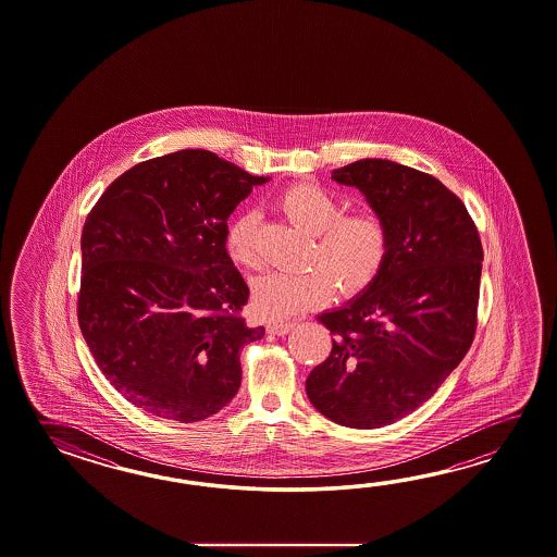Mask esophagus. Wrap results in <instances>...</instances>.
<instances>
[{
	"instance_id": "obj_1",
	"label": "esophagus",
	"mask_w": 557,
	"mask_h": 557,
	"mask_svg": "<svg viewBox=\"0 0 557 557\" xmlns=\"http://www.w3.org/2000/svg\"><path fill=\"white\" fill-rule=\"evenodd\" d=\"M296 322H271L269 324V332L271 334H274V336H284V334H288V332L293 331L295 329Z\"/></svg>"
}]
</instances>
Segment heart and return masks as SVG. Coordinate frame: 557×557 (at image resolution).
<instances>
[{
    "instance_id": "heart-1",
    "label": "heart",
    "mask_w": 557,
    "mask_h": 557,
    "mask_svg": "<svg viewBox=\"0 0 557 557\" xmlns=\"http://www.w3.org/2000/svg\"><path fill=\"white\" fill-rule=\"evenodd\" d=\"M278 209L296 226L317 237L305 273H269L252 284V308L267 320L300 317L324 307L336 286L355 298L379 281L391 252L388 228L370 213L345 214L343 202L314 183H296L278 195ZM228 259L243 269L259 267L257 216L238 214L226 228Z\"/></svg>"
}]
</instances>
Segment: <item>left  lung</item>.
I'll return each mask as SVG.
<instances>
[{
  "label": "left lung",
  "instance_id": "left-lung-1",
  "mask_svg": "<svg viewBox=\"0 0 557 557\" xmlns=\"http://www.w3.org/2000/svg\"><path fill=\"white\" fill-rule=\"evenodd\" d=\"M332 178L367 197L391 252L368 290L317 317L334 341L307 394L332 422L372 430L420 408L470 350L484 252L463 202L432 175L360 159Z\"/></svg>",
  "mask_w": 557,
  "mask_h": 557
}]
</instances>
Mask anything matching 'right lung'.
Listing matches in <instances>:
<instances>
[{
    "label": "right lung",
    "mask_w": 557,
    "mask_h": 557,
    "mask_svg": "<svg viewBox=\"0 0 557 557\" xmlns=\"http://www.w3.org/2000/svg\"><path fill=\"white\" fill-rule=\"evenodd\" d=\"M267 181L183 149L131 166L91 209L77 317L95 362L133 406L190 424L235 398L240 350L264 326L240 314L249 286L226 255V221Z\"/></svg>",
    "instance_id": "add662e5"
}]
</instances>
